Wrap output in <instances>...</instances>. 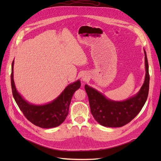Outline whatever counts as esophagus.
<instances>
[{
    "instance_id": "34e87169",
    "label": "esophagus",
    "mask_w": 161,
    "mask_h": 161,
    "mask_svg": "<svg viewBox=\"0 0 161 161\" xmlns=\"http://www.w3.org/2000/svg\"><path fill=\"white\" fill-rule=\"evenodd\" d=\"M82 79H83V80H86V77H83V78H82Z\"/></svg>"
}]
</instances>
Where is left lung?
I'll list each match as a JSON object with an SVG mask.
<instances>
[{"instance_id":"1","label":"left lung","mask_w":161,"mask_h":161,"mask_svg":"<svg viewBox=\"0 0 161 161\" xmlns=\"http://www.w3.org/2000/svg\"><path fill=\"white\" fill-rule=\"evenodd\" d=\"M146 76L140 91L124 101H111L92 87L85 85L89 97L91 112L95 119L105 127H121L128 124L137 115L147 101L149 91L150 76L147 53L144 50Z\"/></svg>"}]
</instances>
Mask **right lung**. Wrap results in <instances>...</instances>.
I'll list each match as a JSON object with an SVG mask.
<instances>
[{"label": "right lung", "mask_w": 161, "mask_h": 161, "mask_svg": "<svg viewBox=\"0 0 161 161\" xmlns=\"http://www.w3.org/2000/svg\"><path fill=\"white\" fill-rule=\"evenodd\" d=\"M13 65L11 75L13 96L23 115L30 122L42 128H51L60 125L69 114L72 95L80 87V81L79 80L68 85L60 96L50 103L43 105H32L24 99L15 88L13 80Z\"/></svg>", "instance_id": "1"}]
</instances>
